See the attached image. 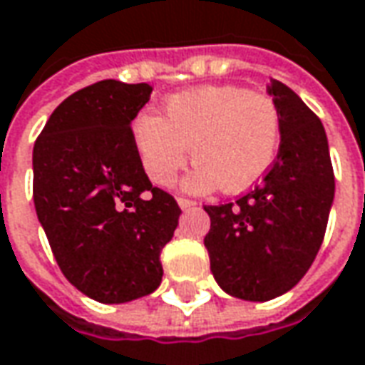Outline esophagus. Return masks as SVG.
<instances>
[{
	"label": "esophagus",
	"mask_w": 365,
	"mask_h": 365,
	"mask_svg": "<svg viewBox=\"0 0 365 365\" xmlns=\"http://www.w3.org/2000/svg\"><path fill=\"white\" fill-rule=\"evenodd\" d=\"M177 202H178V207L182 208V210H187V208L195 207V205H197L195 200H188V198H177Z\"/></svg>",
	"instance_id": "1"
}]
</instances>
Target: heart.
<instances>
[{
  "label": "heart",
  "mask_w": 365,
  "mask_h": 365,
  "mask_svg": "<svg viewBox=\"0 0 365 365\" xmlns=\"http://www.w3.org/2000/svg\"><path fill=\"white\" fill-rule=\"evenodd\" d=\"M133 143L147 177L170 185L197 158L182 180L188 192L225 187L242 192L272 167L280 145V113L262 93L238 85H208L170 95L163 117L145 113L133 123Z\"/></svg>",
  "instance_id": "1"
}]
</instances>
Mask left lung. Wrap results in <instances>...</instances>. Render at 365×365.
Returning <instances> with one entry per match:
<instances>
[{"label": "left lung", "mask_w": 365, "mask_h": 365, "mask_svg": "<svg viewBox=\"0 0 365 365\" xmlns=\"http://www.w3.org/2000/svg\"><path fill=\"white\" fill-rule=\"evenodd\" d=\"M268 95L280 113L274 165L236 202L205 207L216 284L248 302L278 298L302 280L320 250L336 190L320 119L284 83L270 79Z\"/></svg>", "instance_id": "left-lung-1"}]
</instances>
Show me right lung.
Returning <instances> with one entry per match:
<instances>
[{"label":"right lung","mask_w":365,"mask_h":365,"mask_svg":"<svg viewBox=\"0 0 365 365\" xmlns=\"http://www.w3.org/2000/svg\"><path fill=\"white\" fill-rule=\"evenodd\" d=\"M150 85L115 79L73 93L34 147V202L69 282L101 304L155 292L160 250L178 226L177 200L150 185L130 120Z\"/></svg>","instance_id":"obj_1"}]
</instances>
